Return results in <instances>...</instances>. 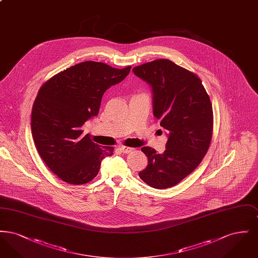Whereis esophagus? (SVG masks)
<instances>
[{"instance_id": "esophagus-1", "label": "esophagus", "mask_w": 258, "mask_h": 258, "mask_svg": "<svg viewBox=\"0 0 258 258\" xmlns=\"http://www.w3.org/2000/svg\"><path fill=\"white\" fill-rule=\"evenodd\" d=\"M119 149L121 150V152H123V154H130L131 152L134 151L133 148L125 147V146H120Z\"/></svg>"}]
</instances>
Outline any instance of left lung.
<instances>
[{
	"label": "left lung",
	"instance_id": "8db88e82",
	"mask_svg": "<svg viewBox=\"0 0 258 258\" xmlns=\"http://www.w3.org/2000/svg\"><path fill=\"white\" fill-rule=\"evenodd\" d=\"M133 72L152 88L154 116L167 132L163 154L141 149L148 165L139 177L158 189L171 187L194 171L208 151L212 103L197 75L167 59L143 63Z\"/></svg>",
	"mask_w": 258,
	"mask_h": 258
}]
</instances>
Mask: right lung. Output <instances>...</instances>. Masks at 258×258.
<instances>
[{"label":"right lung","mask_w":258,"mask_h":258,"mask_svg":"<svg viewBox=\"0 0 258 258\" xmlns=\"http://www.w3.org/2000/svg\"><path fill=\"white\" fill-rule=\"evenodd\" d=\"M123 70L87 61L54 75L39 89L31 119L32 135L39 156L50 170L66 183L86 184L113 155V147H100L81 126L97 116L101 98L111 86L123 81Z\"/></svg>","instance_id":"1"}]
</instances>
